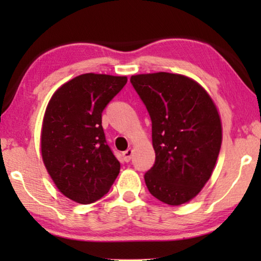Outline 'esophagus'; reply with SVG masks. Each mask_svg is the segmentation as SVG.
Wrapping results in <instances>:
<instances>
[{"mask_svg": "<svg viewBox=\"0 0 261 261\" xmlns=\"http://www.w3.org/2000/svg\"><path fill=\"white\" fill-rule=\"evenodd\" d=\"M122 155H123V159L126 160V162H129V160L132 159V155H133V149L128 148L127 151H124L122 153Z\"/></svg>", "mask_w": 261, "mask_h": 261, "instance_id": "obj_1", "label": "esophagus"}]
</instances>
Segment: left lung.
Here are the masks:
<instances>
[{
  "label": "left lung",
  "instance_id": "left-lung-1",
  "mask_svg": "<svg viewBox=\"0 0 261 261\" xmlns=\"http://www.w3.org/2000/svg\"><path fill=\"white\" fill-rule=\"evenodd\" d=\"M130 82L152 120L155 163L145 174L146 187L169 205L197 196L212 177L222 123L208 91L179 73L134 74Z\"/></svg>",
  "mask_w": 261,
  "mask_h": 261
}]
</instances>
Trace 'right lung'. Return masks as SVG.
I'll use <instances>...</instances> for the list:
<instances>
[{
	"label": "right lung",
	"instance_id": "right-lung-1",
	"mask_svg": "<svg viewBox=\"0 0 261 261\" xmlns=\"http://www.w3.org/2000/svg\"><path fill=\"white\" fill-rule=\"evenodd\" d=\"M126 83V76L80 74L48 101L40 134L42 162L57 189L71 201H97L120 172L106 142L102 112Z\"/></svg>",
	"mask_w": 261,
	"mask_h": 261
}]
</instances>
